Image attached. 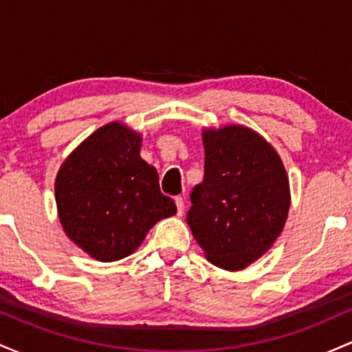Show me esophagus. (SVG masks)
<instances>
[{"instance_id":"esophagus-1","label":"esophagus","mask_w":352,"mask_h":352,"mask_svg":"<svg viewBox=\"0 0 352 352\" xmlns=\"http://www.w3.org/2000/svg\"><path fill=\"white\" fill-rule=\"evenodd\" d=\"M175 205H177V213L182 215V213H184V208H185L184 199H182V197H175Z\"/></svg>"}]
</instances>
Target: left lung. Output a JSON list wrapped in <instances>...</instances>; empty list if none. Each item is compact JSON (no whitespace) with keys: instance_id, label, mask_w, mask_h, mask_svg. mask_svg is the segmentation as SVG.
<instances>
[{"instance_id":"obj_1","label":"left lung","mask_w":352,"mask_h":352,"mask_svg":"<svg viewBox=\"0 0 352 352\" xmlns=\"http://www.w3.org/2000/svg\"><path fill=\"white\" fill-rule=\"evenodd\" d=\"M205 175L190 193L187 223L210 263L238 272L272 248L289 210L280 155L243 125L204 131Z\"/></svg>"}]
</instances>
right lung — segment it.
I'll return each mask as SVG.
<instances>
[{
  "label": "right lung",
  "instance_id": "right-lung-1",
  "mask_svg": "<svg viewBox=\"0 0 352 352\" xmlns=\"http://www.w3.org/2000/svg\"><path fill=\"white\" fill-rule=\"evenodd\" d=\"M142 137L120 122L89 135L60 165L56 204L60 225L99 261H117L139 248L162 218L177 213L159 173L140 157Z\"/></svg>",
  "mask_w": 352,
  "mask_h": 352
}]
</instances>
